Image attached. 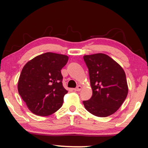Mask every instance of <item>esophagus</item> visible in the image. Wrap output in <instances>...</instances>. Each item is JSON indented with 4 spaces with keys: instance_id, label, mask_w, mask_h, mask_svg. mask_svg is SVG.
<instances>
[{
    "instance_id": "34e87169",
    "label": "esophagus",
    "mask_w": 148,
    "mask_h": 148,
    "mask_svg": "<svg viewBox=\"0 0 148 148\" xmlns=\"http://www.w3.org/2000/svg\"><path fill=\"white\" fill-rule=\"evenodd\" d=\"M81 88H82V87H81V86H78L76 88H74V91H80L81 90Z\"/></svg>"
}]
</instances>
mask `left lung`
<instances>
[{"instance_id": "obj_1", "label": "left lung", "mask_w": 148, "mask_h": 148, "mask_svg": "<svg viewBox=\"0 0 148 148\" xmlns=\"http://www.w3.org/2000/svg\"><path fill=\"white\" fill-rule=\"evenodd\" d=\"M84 59L92 90L90 99L83 101L85 108L95 116H109L118 111L128 94L125 71L104 53L86 55Z\"/></svg>"}]
</instances>
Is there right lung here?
I'll return each instance as SVG.
<instances>
[{
  "label": "right lung",
  "mask_w": 148,
  "mask_h": 148,
  "mask_svg": "<svg viewBox=\"0 0 148 148\" xmlns=\"http://www.w3.org/2000/svg\"><path fill=\"white\" fill-rule=\"evenodd\" d=\"M68 56L47 52L28 61L22 69L18 91L32 113L48 116L62 106L67 90L62 86L60 70Z\"/></svg>",
  "instance_id": "add662e5"
}]
</instances>
